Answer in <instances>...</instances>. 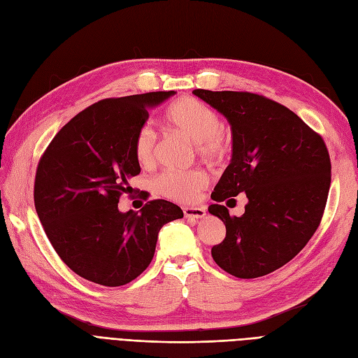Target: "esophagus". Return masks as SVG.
Wrapping results in <instances>:
<instances>
[{
  "instance_id": "obj_1",
  "label": "esophagus",
  "mask_w": 358,
  "mask_h": 358,
  "mask_svg": "<svg viewBox=\"0 0 358 358\" xmlns=\"http://www.w3.org/2000/svg\"><path fill=\"white\" fill-rule=\"evenodd\" d=\"M182 213H184V217L186 218H203L206 215V211L203 206H186V208H182Z\"/></svg>"
}]
</instances>
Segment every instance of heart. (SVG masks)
Wrapping results in <instances>:
<instances>
[{"mask_svg":"<svg viewBox=\"0 0 358 358\" xmlns=\"http://www.w3.org/2000/svg\"><path fill=\"white\" fill-rule=\"evenodd\" d=\"M164 123L172 132L181 134L196 143V152L208 160L218 162L230 148L229 136L222 128L218 114L203 102L192 96L176 99L168 107ZM134 155L141 166H152L156 159V135L144 126L136 132L134 140ZM208 184V177L201 169L168 171L155 180V190L168 199L189 203L198 198Z\"/></svg>","mask_w":358,"mask_h":358,"instance_id":"1","label":"heart"}]
</instances>
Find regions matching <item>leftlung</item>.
Wrapping results in <instances>:
<instances>
[{"instance_id":"8db88e82","label":"left lung","mask_w":358,"mask_h":358,"mask_svg":"<svg viewBox=\"0 0 358 358\" xmlns=\"http://www.w3.org/2000/svg\"><path fill=\"white\" fill-rule=\"evenodd\" d=\"M193 94L223 114L232 129V159L208 208L226 226L213 259L238 278H259L290 262L320 226L331 180L327 147L297 114L262 95ZM239 192L248 196L246 213L232 217L221 202Z\"/></svg>"}]
</instances>
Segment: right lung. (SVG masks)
I'll return each instance as SVG.
<instances>
[{
  "label": "right lung",
  "instance_id": "1",
  "mask_svg": "<svg viewBox=\"0 0 358 358\" xmlns=\"http://www.w3.org/2000/svg\"><path fill=\"white\" fill-rule=\"evenodd\" d=\"M102 99L68 122L45 148L34 202L45 235L68 268L92 282L119 287L152 262L159 230L182 217L178 205L156 199L141 213L119 211V198L140 174L134 140L148 110L174 95Z\"/></svg>",
  "mask_w": 358,
  "mask_h": 358
}]
</instances>
